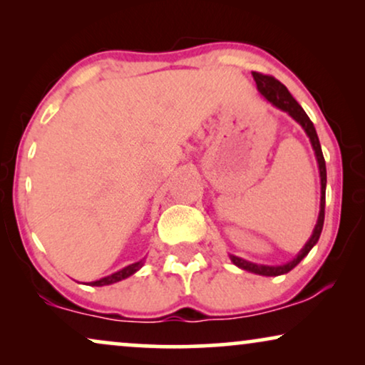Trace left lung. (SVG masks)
<instances>
[{
	"label": "left lung",
	"mask_w": 365,
	"mask_h": 365,
	"mask_svg": "<svg viewBox=\"0 0 365 365\" xmlns=\"http://www.w3.org/2000/svg\"><path fill=\"white\" fill-rule=\"evenodd\" d=\"M252 76H254V81H256V84H257L259 93H261L262 96L267 99V101H271L274 106H277L279 109H282V111L291 114V116L304 128V131L307 133L309 139H311L314 151H316V158L319 163V173H321V186H322L321 187V212H319L317 224H316V227H314L311 239H309L306 246L302 247V251L297 254V257L294 259V261L284 264V266H259V264L244 261V259H241V257L231 256V261L236 264L237 267L244 269V271L259 274V276H281V274H286L291 271V269L296 267L297 264L307 256L309 251L316 246L319 237H321L322 226H324V209H326V182H327L326 161H324V154L321 149V143H319L316 128H314V124L311 119H309L306 111L301 108V104H299L296 99L292 98V94L289 93V89L284 86L279 79H276L274 76H269V74L252 71Z\"/></svg>",
	"instance_id": "8db88e82"
}]
</instances>
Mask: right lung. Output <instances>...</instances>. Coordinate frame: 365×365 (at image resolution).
<instances>
[{"mask_svg": "<svg viewBox=\"0 0 365 365\" xmlns=\"http://www.w3.org/2000/svg\"><path fill=\"white\" fill-rule=\"evenodd\" d=\"M141 266H143V261L134 262V264H131V266H128V267L121 269V271H118V272L111 274V276L103 277V279H99V281H94V282H91V286H108V284L119 282V281H123V279H126V277H129V276H133V274L136 272L138 269L141 267Z\"/></svg>", "mask_w": 365, "mask_h": 365, "instance_id": "right-lung-1", "label": "right lung"}]
</instances>
